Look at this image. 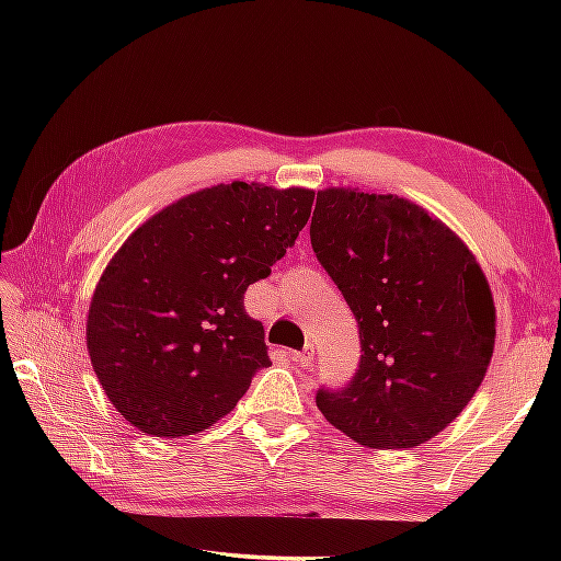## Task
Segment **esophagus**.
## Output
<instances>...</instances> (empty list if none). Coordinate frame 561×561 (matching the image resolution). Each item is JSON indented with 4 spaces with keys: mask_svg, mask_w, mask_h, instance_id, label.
Instances as JSON below:
<instances>
[{
    "mask_svg": "<svg viewBox=\"0 0 561 561\" xmlns=\"http://www.w3.org/2000/svg\"><path fill=\"white\" fill-rule=\"evenodd\" d=\"M289 358L294 360V364H299V366H311V360H314V354H311L309 348L307 351H289Z\"/></svg>",
    "mask_w": 561,
    "mask_h": 561,
    "instance_id": "34e87169",
    "label": "esophagus"
}]
</instances>
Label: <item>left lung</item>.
Wrapping results in <instances>:
<instances>
[{
	"label": "left lung",
	"mask_w": 561,
	"mask_h": 561,
	"mask_svg": "<svg viewBox=\"0 0 561 561\" xmlns=\"http://www.w3.org/2000/svg\"><path fill=\"white\" fill-rule=\"evenodd\" d=\"M311 247L358 321L360 366L317 393L327 421L366 448H415L478 393L497 336L480 262L448 225L401 195L324 187Z\"/></svg>",
	"instance_id": "obj_1"
}]
</instances>
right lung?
<instances>
[{
  "mask_svg": "<svg viewBox=\"0 0 561 561\" xmlns=\"http://www.w3.org/2000/svg\"><path fill=\"white\" fill-rule=\"evenodd\" d=\"M314 205V190L203 187L138 227L93 289L87 348L113 408L140 433L183 438L232 411L270 366L244 291L270 277Z\"/></svg>",
  "mask_w": 561,
  "mask_h": 561,
  "instance_id": "1",
  "label": "right lung"
}]
</instances>
